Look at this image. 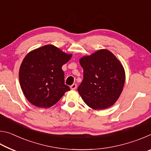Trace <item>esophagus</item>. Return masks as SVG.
<instances>
[{
	"label": "esophagus",
	"instance_id": "obj_1",
	"mask_svg": "<svg viewBox=\"0 0 151 151\" xmlns=\"http://www.w3.org/2000/svg\"><path fill=\"white\" fill-rule=\"evenodd\" d=\"M70 87L71 90H75V89L76 88V84H73V85H71Z\"/></svg>",
	"mask_w": 151,
	"mask_h": 151
}]
</instances>
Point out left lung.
<instances>
[{
  "mask_svg": "<svg viewBox=\"0 0 151 151\" xmlns=\"http://www.w3.org/2000/svg\"><path fill=\"white\" fill-rule=\"evenodd\" d=\"M83 80L78 92L94 110L109 108L116 103L122 91L125 71L120 60L107 49H100L79 60Z\"/></svg>",
  "mask_w": 151,
  "mask_h": 151,
  "instance_id": "1",
  "label": "left lung"
}]
</instances>
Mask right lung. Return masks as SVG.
<instances>
[{
	"instance_id": "obj_1",
	"label": "right lung",
	"mask_w": 151,
	"mask_h": 151,
	"mask_svg": "<svg viewBox=\"0 0 151 151\" xmlns=\"http://www.w3.org/2000/svg\"><path fill=\"white\" fill-rule=\"evenodd\" d=\"M72 56L52 45L36 48L25 56L20 66L19 81L30 103L39 108H49L70 91L65 84L62 66Z\"/></svg>"
}]
</instances>
